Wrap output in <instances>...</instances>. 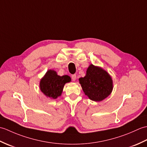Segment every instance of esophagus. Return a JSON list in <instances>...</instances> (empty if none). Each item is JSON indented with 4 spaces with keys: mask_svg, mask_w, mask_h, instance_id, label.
Wrapping results in <instances>:
<instances>
[{
    "mask_svg": "<svg viewBox=\"0 0 147 147\" xmlns=\"http://www.w3.org/2000/svg\"><path fill=\"white\" fill-rule=\"evenodd\" d=\"M71 79H72V80L73 81V82H75L76 80V74H73V75L71 76Z\"/></svg>",
    "mask_w": 147,
    "mask_h": 147,
    "instance_id": "1",
    "label": "esophagus"
}]
</instances>
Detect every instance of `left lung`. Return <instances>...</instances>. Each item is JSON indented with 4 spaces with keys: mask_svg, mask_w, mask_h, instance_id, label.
Segmentation results:
<instances>
[{
    "mask_svg": "<svg viewBox=\"0 0 147 147\" xmlns=\"http://www.w3.org/2000/svg\"><path fill=\"white\" fill-rule=\"evenodd\" d=\"M85 94L92 100L100 102L107 98L113 89L112 78L102 68L90 64L86 76L79 79Z\"/></svg>",
    "mask_w": 147,
    "mask_h": 147,
    "instance_id": "left-lung-1",
    "label": "left lung"
}]
</instances>
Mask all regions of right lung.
Returning <instances> with one entry per match:
<instances>
[{
    "label": "right lung",
    "mask_w": 147,
    "mask_h": 147,
    "mask_svg": "<svg viewBox=\"0 0 147 147\" xmlns=\"http://www.w3.org/2000/svg\"><path fill=\"white\" fill-rule=\"evenodd\" d=\"M70 82L69 76H60L55 71L50 69L40 80V88L46 96L55 99L61 95L65 84Z\"/></svg>",
    "instance_id": "1"
}]
</instances>
